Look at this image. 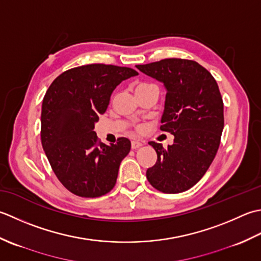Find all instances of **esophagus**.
<instances>
[{
	"label": "esophagus",
	"mask_w": 261,
	"mask_h": 261,
	"mask_svg": "<svg viewBox=\"0 0 261 261\" xmlns=\"http://www.w3.org/2000/svg\"><path fill=\"white\" fill-rule=\"evenodd\" d=\"M142 145H143V143L140 142V141H133L132 142V148H133V150H136V148L141 147Z\"/></svg>",
	"instance_id": "34e87169"
}]
</instances>
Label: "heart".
Returning a JSON list of instances; mask_svg holds the SVG:
<instances>
[{
    "label": "heart",
    "mask_w": 261,
    "mask_h": 261,
    "mask_svg": "<svg viewBox=\"0 0 261 261\" xmlns=\"http://www.w3.org/2000/svg\"><path fill=\"white\" fill-rule=\"evenodd\" d=\"M147 86H151V84H145V83H144V84H140V86L137 87V89H140V88H144V87H147ZM140 129H141V128H140Z\"/></svg>",
    "instance_id": "heart-1"
}]
</instances>
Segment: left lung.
<instances>
[{"instance_id":"left-lung-1","label":"left lung","mask_w":261,"mask_h":261,"mask_svg":"<svg viewBox=\"0 0 261 261\" xmlns=\"http://www.w3.org/2000/svg\"><path fill=\"white\" fill-rule=\"evenodd\" d=\"M136 67L167 89L160 129L171 133L164 148L150 142L158 160L146 171L154 188L166 194L190 189L203 178L217 153L224 127V107L212 74L195 61L166 58Z\"/></svg>"}]
</instances>
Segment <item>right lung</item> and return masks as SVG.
<instances>
[{"instance_id": "add662e5", "label": "right lung", "mask_w": 261, "mask_h": 261, "mask_svg": "<svg viewBox=\"0 0 261 261\" xmlns=\"http://www.w3.org/2000/svg\"><path fill=\"white\" fill-rule=\"evenodd\" d=\"M137 74L129 67L89 64L63 72L47 90L41 144L57 179L72 194L94 198L115 187L130 141L119 137L116 144L106 145L94 124L107 110L116 87Z\"/></svg>"}]
</instances>
